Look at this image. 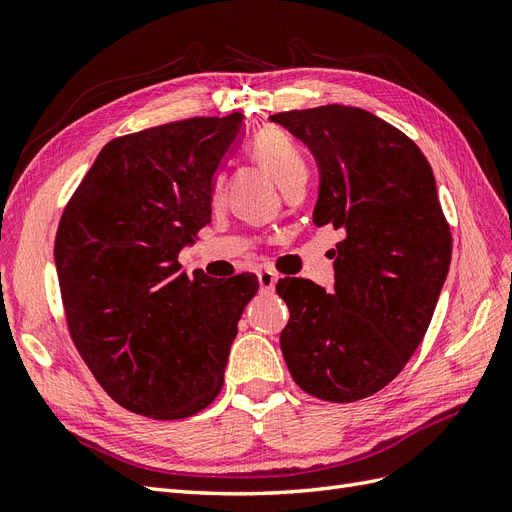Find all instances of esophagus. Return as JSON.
I'll use <instances>...</instances> for the list:
<instances>
[{"instance_id": "esophagus-1", "label": "esophagus", "mask_w": 512, "mask_h": 512, "mask_svg": "<svg viewBox=\"0 0 512 512\" xmlns=\"http://www.w3.org/2000/svg\"><path fill=\"white\" fill-rule=\"evenodd\" d=\"M259 285H261V290H266V292H272L274 290V285H277V277H274V272H270V270H261L259 274Z\"/></svg>"}]
</instances>
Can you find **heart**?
<instances>
[{
    "mask_svg": "<svg viewBox=\"0 0 512 512\" xmlns=\"http://www.w3.org/2000/svg\"><path fill=\"white\" fill-rule=\"evenodd\" d=\"M248 155L277 181V186L285 192H303L309 179V166L303 151L296 142L281 129L266 127L253 136L246 147ZM220 196V175L214 181V199Z\"/></svg>",
    "mask_w": 512,
    "mask_h": 512,
    "instance_id": "heart-1",
    "label": "heart"
}]
</instances>
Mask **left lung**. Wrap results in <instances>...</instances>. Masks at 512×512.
<instances>
[{
  "instance_id": "8db88e82",
  "label": "left lung",
  "mask_w": 512,
  "mask_h": 512,
  "mask_svg": "<svg viewBox=\"0 0 512 512\" xmlns=\"http://www.w3.org/2000/svg\"><path fill=\"white\" fill-rule=\"evenodd\" d=\"M320 168L318 227L344 231L335 292L281 279L290 307L281 350L296 385L355 402L396 378L428 331L450 270L452 233L417 144L372 112L320 106L272 114Z\"/></svg>"
}]
</instances>
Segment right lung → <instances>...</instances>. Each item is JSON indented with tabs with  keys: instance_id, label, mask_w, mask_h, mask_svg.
Instances as JSON below:
<instances>
[{
	"instance_id": "add662e5",
	"label": "right lung",
	"mask_w": 512,
	"mask_h": 512,
	"mask_svg": "<svg viewBox=\"0 0 512 512\" xmlns=\"http://www.w3.org/2000/svg\"><path fill=\"white\" fill-rule=\"evenodd\" d=\"M244 116H194L110 140L64 207L56 270L73 344L108 396L153 419L214 402L259 283L181 272L212 218L214 173Z\"/></svg>"
}]
</instances>
